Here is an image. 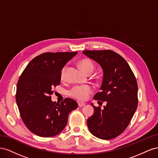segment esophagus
<instances>
[{"label": "esophagus", "mask_w": 158, "mask_h": 158, "mask_svg": "<svg viewBox=\"0 0 158 158\" xmlns=\"http://www.w3.org/2000/svg\"><path fill=\"white\" fill-rule=\"evenodd\" d=\"M78 105L80 107L84 106L85 105V102H78Z\"/></svg>", "instance_id": "obj_1"}]
</instances>
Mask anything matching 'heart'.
Wrapping results in <instances>:
<instances>
[{"label": "heart", "instance_id": "b5f03b06", "mask_svg": "<svg viewBox=\"0 0 158 158\" xmlns=\"http://www.w3.org/2000/svg\"><path fill=\"white\" fill-rule=\"evenodd\" d=\"M79 65L81 69L85 73H89V72H93L94 70V64L91 60L89 59H83L80 61ZM65 67L61 71V76L63 78L65 75ZM93 91V88L89 85H76V86L72 88L70 91L69 94L78 100H85L87 99L89 94Z\"/></svg>", "mask_w": 158, "mask_h": 158}]
</instances>
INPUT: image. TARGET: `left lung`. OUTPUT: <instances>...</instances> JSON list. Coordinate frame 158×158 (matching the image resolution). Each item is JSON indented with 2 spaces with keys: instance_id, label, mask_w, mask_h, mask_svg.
Instances as JSON below:
<instances>
[{
  "instance_id": "obj_1",
  "label": "left lung",
  "mask_w": 158,
  "mask_h": 158,
  "mask_svg": "<svg viewBox=\"0 0 158 158\" xmlns=\"http://www.w3.org/2000/svg\"><path fill=\"white\" fill-rule=\"evenodd\" d=\"M100 65L103 71L100 90L94 99L106 102L104 109L94 106L87 119L89 131L98 138L110 139L123 132L138 106V85L131 69L124 58L111 50L83 52Z\"/></svg>"
}]
</instances>
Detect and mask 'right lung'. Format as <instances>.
<instances>
[{"label": "right lung", "instance_id": "add662e5", "mask_svg": "<svg viewBox=\"0 0 158 158\" xmlns=\"http://www.w3.org/2000/svg\"><path fill=\"white\" fill-rule=\"evenodd\" d=\"M77 52L44 53L34 57L20 75L16 101L21 118L30 131L41 137L60 134L67 123L69 112L78 107L66 98L60 103L52 101V88L60 84L64 66Z\"/></svg>", "mask_w": 158, "mask_h": 158}]
</instances>
